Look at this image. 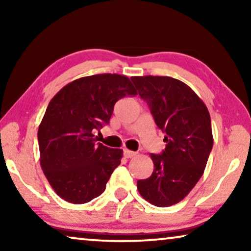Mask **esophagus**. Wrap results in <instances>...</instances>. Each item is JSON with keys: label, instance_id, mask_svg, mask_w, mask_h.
<instances>
[{"label": "esophagus", "instance_id": "34e87169", "mask_svg": "<svg viewBox=\"0 0 251 251\" xmlns=\"http://www.w3.org/2000/svg\"><path fill=\"white\" fill-rule=\"evenodd\" d=\"M123 154H125V156L126 157V159H131V157H135L136 156V153L132 152V151L128 150V149L123 150Z\"/></svg>", "mask_w": 251, "mask_h": 251}]
</instances>
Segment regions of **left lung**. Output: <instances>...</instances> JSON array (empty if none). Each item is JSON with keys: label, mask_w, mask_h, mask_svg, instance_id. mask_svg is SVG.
Masks as SVG:
<instances>
[{"label": "left lung", "mask_w": 251, "mask_h": 251, "mask_svg": "<svg viewBox=\"0 0 251 251\" xmlns=\"http://www.w3.org/2000/svg\"><path fill=\"white\" fill-rule=\"evenodd\" d=\"M131 80L166 133V149L151 154L154 170L137 181V188L150 203L170 207L183 200L203 175L214 145L210 114L199 96L177 78L147 75Z\"/></svg>", "instance_id": "1"}]
</instances>
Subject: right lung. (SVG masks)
<instances>
[{
  "label": "right lung",
  "instance_id": "obj_1",
  "mask_svg": "<svg viewBox=\"0 0 251 251\" xmlns=\"http://www.w3.org/2000/svg\"><path fill=\"white\" fill-rule=\"evenodd\" d=\"M125 75L97 74L65 85L48 105L37 131L40 163L53 191L65 201L87 203L105 191L123 151L97 142L115 102L136 96Z\"/></svg>",
  "mask_w": 251,
  "mask_h": 251
}]
</instances>
